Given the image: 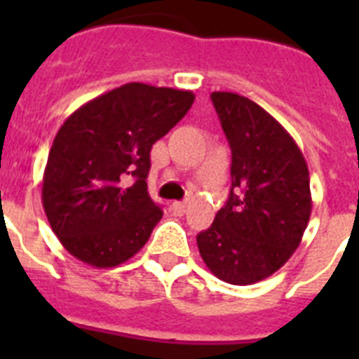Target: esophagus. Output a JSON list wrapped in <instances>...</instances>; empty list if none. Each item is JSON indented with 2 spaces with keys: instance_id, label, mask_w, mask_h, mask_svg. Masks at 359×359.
Returning <instances> with one entry per match:
<instances>
[{
  "instance_id": "esophagus-1",
  "label": "esophagus",
  "mask_w": 359,
  "mask_h": 359,
  "mask_svg": "<svg viewBox=\"0 0 359 359\" xmlns=\"http://www.w3.org/2000/svg\"><path fill=\"white\" fill-rule=\"evenodd\" d=\"M170 210L176 215H183L187 212V201H176L170 205Z\"/></svg>"
}]
</instances>
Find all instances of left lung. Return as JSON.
Returning a JSON list of instances; mask_svg holds the SVG:
<instances>
[{
	"instance_id": "obj_1",
	"label": "left lung",
	"mask_w": 359,
	"mask_h": 359,
	"mask_svg": "<svg viewBox=\"0 0 359 359\" xmlns=\"http://www.w3.org/2000/svg\"><path fill=\"white\" fill-rule=\"evenodd\" d=\"M231 149V189L208 230L203 261L221 280L248 286L286 264L309 223V170L290 133L246 97L210 95Z\"/></svg>"
}]
</instances>
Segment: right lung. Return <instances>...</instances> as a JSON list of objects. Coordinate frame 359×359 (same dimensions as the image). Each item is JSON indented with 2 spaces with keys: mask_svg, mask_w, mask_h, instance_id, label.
<instances>
[{
  "mask_svg": "<svg viewBox=\"0 0 359 359\" xmlns=\"http://www.w3.org/2000/svg\"><path fill=\"white\" fill-rule=\"evenodd\" d=\"M194 93L129 82L79 107L53 138L43 207L79 261L115 268L151 237L163 212L147 192L152 145L176 126ZM135 183L125 187V177Z\"/></svg>",
  "mask_w": 359,
  "mask_h": 359,
  "instance_id": "1",
  "label": "right lung"
}]
</instances>
